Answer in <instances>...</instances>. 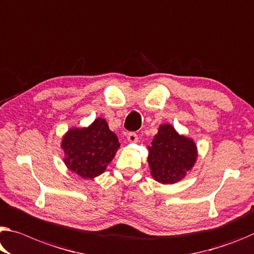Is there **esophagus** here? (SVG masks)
I'll return each mask as SVG.
<instances>
[{"label":"esophagus","mask_w":254,"mask_h":254,"mask_svg":"<svg viewBox=\"0 0 254 254\" xmlns=\"http://www.w3.org/2000/svg\"><path fill=\"white\" fill-rule=\"evenodd\" d=\"M127 138L128 142H138V134H136L135 132H130V133H127Z\"/></svg>","instance_id":"34e87169"}]
</instances>
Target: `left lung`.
<instances>
[{
    "mask_svg": "<svg viewBox=\"0 0 254 254\" xmlns=\"http://www.w3.org/2000/svg\"><path fill=\"white\" fill-rule=\"evenodd\" d=\"M150 173L157 182L173 184L182 180L196 160V146L193 140L180 135L170 124L158 128V133L148 147Z\"/></svg>",
    "mask_w": 254,
    "mask_h": 254,
    "instance_id": "1",
    "label": "left lung"
}]
</instances>
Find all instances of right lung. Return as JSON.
Returning a JSON list of instances; mask_svg holds the SVG:
<instances>
[{
    "label": "right lung",
    "instance_id": "right-lung-1",
    "mask_svg": "<svg viewBox=\"0 0 254 254\" xmlns=\"http://www.w3.org/2000/svg\"><path fill=\"white\" fill-rule=\"evenodd\" d=\"M119 148L118 136L100 118L88 127L71 128L62 140L64 163L82 179H94L102 174Z\"/></svg>",
    "mask_w": 254,
    "mask_h": 254
}]
</instances>
